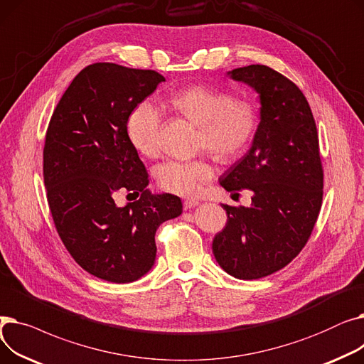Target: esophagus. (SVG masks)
<instances>
[{
    "label": "esophagus",
    "instance_id": "34e87169",
    "mask_svg": "<svg viewBox=\"0 0 364 364\" xmlns=\"http://www.w3.org/2000/svg\"><path fill=\"white\" fill-rule=\"evenodd\" d=\"M198 205H199V200H195V199H186L184 203H183L186 211H187V209H192V208L198 206Z\"/></svg>",
    "mask_w": 364,
    "mask_h": 364
}]
</instances>
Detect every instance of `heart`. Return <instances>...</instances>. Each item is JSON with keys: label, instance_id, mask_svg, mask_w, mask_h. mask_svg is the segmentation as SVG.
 <instances>
[{"label": "heart", "instance_id": "1", "mask_svg": "<svg viewBox=\"0 0 364 364\" xmlns=\"http://www.w3.org/2000/svg\"><path fill=\"white\" fill-rule=\"evenodd\" d=\"M183 117L199 127L198 147L220 159H235L250 147L258 128V112L246 100H236L230 91L209 85H192L171 100ZM164 114L159 106L144 100L131 110L127 136L143 156H155ZM214 166L206 159L166 161L156 169V180L164 192L177 196H196L214 178Z\"/></svg>", "mask_w": 364, "mask_h": 364}]
</instances>
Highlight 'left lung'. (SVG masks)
Returning <instances> with one entry per match:
<instances>
[{
    "mask_svg": "<svg viewBox=\"0 0 364 364\" xmlns=\"http://www.w3.org/2000/svg\"><path fill=\"white\" fill-rule=\"evenodd\" d=\"M261 102L252 147L220 178L227 192H254L250 208L223 203L227 224L213 242L223 269L237 279L270 276L309 242L323 199L318 134L302 91L277 70L250 65L228 72Z\"/></svg>",
    "mask_w": 364,
    "mask_h": 364,
    "instance_id": "8db88e82",
    "label": "left lung"
}]
</instances>
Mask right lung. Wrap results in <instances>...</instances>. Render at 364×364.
I'll list each match as a JSON object with an SVG mask.
<instances>
[{
  "mask_svg": "<svg viewBox=\"0 0 364 364\" xmlns=\"http://www.w3.org/2000/svg\"><path fill=\"white\" fill-rule=\"evenodd\" d=\"M165 78L156 70L92 63L75 76L50 119L43 174L63 245L85 272L128 283L156 258L158 227L183 211L181 199L151 195L149 174L127 136L131 110ZM142 196L119 208L112 195Z\"/></svg>",
  "mask_w": 364,
  "mask_h": 364,
  "instance_id": "obj_1",
  "label": "right lung"
}]
</instances>
